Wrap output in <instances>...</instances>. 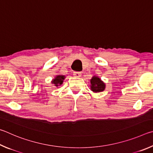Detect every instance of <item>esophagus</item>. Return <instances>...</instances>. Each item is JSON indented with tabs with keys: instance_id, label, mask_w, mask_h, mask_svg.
<instances>
[{
	"instance_id": "obj_1",
	"label": "esophagus",
	"mask_w": 153,
	"mask_h": 153,
	"mask_svg": "<svg viewBox=\"0 0 153 153\" xmlns=\"http://www.w3.org/2000/svg\"><path fill=\"white\" fill-rule=\"evenodd\" d=\"M73 75L75 77H80L81 76V72H74Z\"/></svg>"
}]
</instances>
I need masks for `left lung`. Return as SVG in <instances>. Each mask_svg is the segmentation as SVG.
Listing matches in <instances>:
<instances>
[{
    "mask_svg": "<svg viewBox=\"0 0 153 153\" xmlns=\"http://www.w3.org/2000/svg\"><path fill=\"white\" fill-rule=\"evenodd\" d=\"M91 81V89L94 93L102 92L105 89V84L97 76H93Z\"/></svg>",
    "mask_w": 153,
    "mask_h": 153,
    "instance_id": "8db88e82",
    "label": "left lung"
}]
</instances>
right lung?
<instances>
[{
  "instance_id": "obj_1",
  "label": "right lung",
  "mask_w": 153,
  "mask_h": 153,
  "mask_svg": "<svg viewBox=\"0 0 153 153\" xmlns=\"http://www.w3.org/2000/svg\"><path fill=\"white\" fill-rule=\"evenodd\" d=\"M64 79H65V76L64 75H57L52 81V83L54 85V86L56 87H58L62 84Z\"/></svg>"
}]
</instances>
